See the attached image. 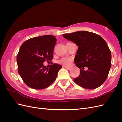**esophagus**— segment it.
Here are the masks:
<instances>
[{"mask_svg": "<svg viewBox=\"0 0 122 122\" xmlns=\"http://www.w3.org/2000/svg\"><path fill=\"white\" fill-rule=\"evenodd\" d=\"M66 69H67L68 70H71L72 69V68H70V67H65Z\"/></svg>", "mask_w": 122, "mask_h": 122, "instance_id": "1", "label": "esophagus"}]
</instances>
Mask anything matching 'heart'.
Wrapping results in <instances>:
<instances>
[{
    "label": "heart",
    "mask_w": 122,
    "mask_h": 122,
    "mask_svg": "<svg viewBox=\"0 0 122 122\" xmlns=\"http://www.w3.org/2000/svg\"><path fill=\"white\" fill-rule=\"evenodd\" d=\"M58 62L62 65L69 67L72 64V60L69 57H63L58 61Z\"/></svg>",
    "instance_id": "obj_1"
}]
</instances>
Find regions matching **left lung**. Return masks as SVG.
Returning a JSON list of instances; mask_svg holds the SVG:
<instances>
[{"label": "left lung", "instance_id": "obj_1", "mask_svg": "<svg viewBox=\"0 0 122 122\" xmlns=\"http://www.w3.org/2000/svg\"><path fill=\"white\" fill-rule=\"evenodd\" d=\"M62 36L78 46L74 62L80 69V75L74 81L86 89L101 86L107 77L112 66L111 52L105 40L100 36L86 31Z\"/></svg>", "mask_w": 122, "mask_h": 122}]
</instances>
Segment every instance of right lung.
<instances>
[{
  "instance_id": "add662e5",
  "label": "right lung",
  "mask_w": 122,
  "mask_h": 122,
  "mask_svg": "<svg viewBox=\"0 0 122 122\" xmlns=\"http://www.w3.org/2000/svg\"><path fill=\"white\" fill-rule=\"evenodd\" d=\"M56 39L45 35L29 39L20 48L17 56L18 71L24 83L29 87L42 90L49 86L56 79L62 66L54 64L50 68L43 65L53 59Z\"/></svg>"
}]
</instances>
